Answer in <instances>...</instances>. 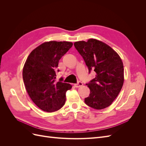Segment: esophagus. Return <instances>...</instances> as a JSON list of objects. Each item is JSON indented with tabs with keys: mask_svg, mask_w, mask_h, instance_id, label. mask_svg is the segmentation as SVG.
Instances as JSON below:
<instances>
[{
	"mask_svg": "<svg viewBox=\"0 0 146 146\" xmlns=\"http://www.w3.org/2000/svg\"><path fill=\"white\" fill-rule=\"evenodd\" d=\"M82 85H83V83H82V82H80V81L78 82V83H77L74 84V86H75V87H76V88L81 87Z\"/></svg>",
	"mask_w": 146,
	"mask_h": 146,
	"instance_id": "34e87169",
	"label": "esophagus"
}]
</instances>
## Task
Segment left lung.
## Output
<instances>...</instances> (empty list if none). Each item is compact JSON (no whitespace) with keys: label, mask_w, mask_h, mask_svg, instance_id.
<instances>
[{"label":"left lung","mask_w":146,"mask_h":146,"mask_svg":"<svg viewBox=\"0 0 146 146\" xmlns=\"http://www.w3.org/2000/svg\"><path fill=\"white\" fill-rule=\"evenodd\" d=\"M88 66L89 73L96 77L86 85L90 89L85 104L96 110L107 108L120 92L123 83V66L120 56L105 43L95 39L74 43Z\"/></svg>","instance_id":"1"}]
</instances>
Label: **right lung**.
<instances>
[{
  "label": "right lung",
  "mask_w": 146,
  "mask_h": 146,
  "mask_svg": "<svg viewBox=\"0 0 146 146\" xmlns=\"http://www.w3.org/2000/svg\"><path fill=\"white\" fill-rule=\"evenodd\" d=\"M73 44L68 41L42 43L32 51L23 70L24 83L31 99L41 110L47 112L57 111L63 107L66 92L72 85L56 81L59 60Z\"/></svg>",
  "instance_id": "1"
}]
</instances>
